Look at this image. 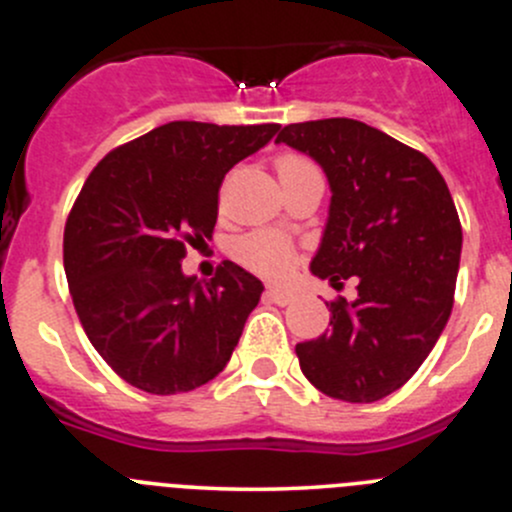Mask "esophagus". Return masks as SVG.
<instances>
[{"mask_svg": "<svg viewBox=\"0 0 512 512\" xmlns=\"http://www.w3.org/2000/svg\"><path fill=\"white\" fill-rule=\"evenodd\" d=\"M267 297H270L275 304H280V307H287V304L294 302V292L275 287V285H267Z\"/></svg>", "mask_w": 512, "mask_h": 512, "instance_id": "obj_1", "label": "esophagus"}]
</instances>
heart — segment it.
<instances>
[{"instance_id": "1", "label": "heart", "mask_w": 512, "mask_h": 512, "mask_svg": "<svg viewBox=\"0 0 512 512\" xmlns=\"http://www.w3.org/2000/svg\"><path fill=\"white\" fill-rule=\"evenodd\" d=\"M277 178L280 183H292L299 178H322L317 165L309 158L299 156V153H285L275 160ZM235 257L247 267V270L257 272L262 277H285L294 265H297V250L287 237L277 235V232H250L242 240H237Z\"/></svg>"}]
</instances>
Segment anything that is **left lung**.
I'll return each instance as SVG.
<instances>
[{
    "mask_svg": "<svg viewBox=\"0 0 512 512\" xmlns=\"http://www.w3.org/2000/svg\"><path fill=\"white\" fill-rule=\"evenodd\" d=\"M287 143L322 165L332 188L312 272L356 299L329 302L322 337L297 344L322 394L371 404L394 394L436 347L453 309L463 232L448 185L421 151L354 118L289 123Z\"/></svg>",
    "mask_w": 512,
    "mask_h": 512,
    "instance_id": "obj_1",
    "label": "left lung"
}]
</instances>
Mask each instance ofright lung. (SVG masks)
<instances>
[{"mask_svg":"<svg viewBox=\"0 0 512 512\" xmlns=\"http://www.w3.org/2000/svg\"><path fill=\"white\" fill-rule=\"evenodd\" d=\"M277 128L165 123L86 178L64 227L66 280L89 342L136 389L193 391L230 361L265 287L230 260L200 285L180 262L213 237L227 170Z\"/></svg>","mask_w":512,"mask_h":512,"instance_id":"obj_1","label":"right lung"}]
</instances>
